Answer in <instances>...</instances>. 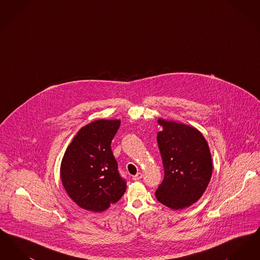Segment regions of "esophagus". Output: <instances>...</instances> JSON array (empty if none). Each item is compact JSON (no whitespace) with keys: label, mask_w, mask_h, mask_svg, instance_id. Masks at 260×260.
I'll return each mask as SVG.
<instances>
[{"label":"esophagus","mask_w":260,"mask_h":260,"mask_svg":"<svg viewBox=\"0 0 260 260\" xmlns=\"http://www.w3.org/2000/svg\"><path fill=\"white\" fill-rule=\"evenodd\" d=\"M142 178V173H136V175L135 176H133V179L134 180H139V179H141Z\"/></svg>","instance_id":"34e87169"}]
</instances>
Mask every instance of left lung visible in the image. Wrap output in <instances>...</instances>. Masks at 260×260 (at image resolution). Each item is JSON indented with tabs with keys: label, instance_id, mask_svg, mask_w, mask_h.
<instances>
[{
	"label": "left lung",
	"instance_id": "left-lung-1",
	"mask_svg": "<svg viewBox=\"0 0 260 260\" xmlns=\"http://www.w3.org/2000/svg\"><path fill=\"white\" fill-rule=\"evenodd\" d=\"M165 177L155 195L162 205L182 210L196 203L209 185L212 161L207 140L197 128L173 121L158 120Z\"/></svg>",
	"mask_w": 260,
	"mask_h": 260
}]
</instances>
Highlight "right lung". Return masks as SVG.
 <instances>
[{"mask_svg": "<svg viewBox=\"0 0 260 260\" xmlns=\"http://www.w3.org/2000/svg\"><path fill=\"white\" fill-rule=\"evenodd\" d=\"M120 120H98L83 126L67 147L60 167L62 184L82 209L101 212L124 195L111 142Z\"/></svg>", "mask_w": 260, "mask_h": 260, "instance_id": "obj_1", "label": "right lung"}]
</instances>
